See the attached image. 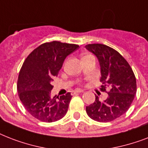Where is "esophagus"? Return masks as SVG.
Masks as SVG:
<instances>
[{"mask_svg": "<svg viewBox=\"0 0 148 148\" xmlns=\"http://www.w3.org/2000/svg\"><path fill=\"white\" fill-rule=\"evenodd\" d=\"M84 90H81V89H77L74 91V94H77V93H83Z\"/></svg>", "mask_w": 148, "mask_h": 148, "instance_id": "1", "label": "esophagus"}]
</instances>
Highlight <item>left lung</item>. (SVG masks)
<instances>
[{
	"label": "left lung",
	"instance_id": "obj_1",
	"mask_svg": "<svg viewBox=\"0 0 148 148\" xmlns=\"http://www.w3.org/2000/svg\"><path fill=\"white\" fill-rule=\"evenodd\" d=\"M85 47L97 56L101 66L100 90L107 92L105 101H95L86 107V112L91 119L109 122L127 112L133 102L137 91L136 77L128 62L116 50L102 44H90Z\"/></svg>",
	"mask_w": 148,
	"mask_h": 148
}]
</instances>
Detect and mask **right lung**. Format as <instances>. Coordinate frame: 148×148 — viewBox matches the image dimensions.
<instances>
[{
	"label": "right lung",
	"instance_id": "add662e5",
	"mask_svg": "<svg viewBox=\"0 0 148 148\" xmlns=\"http://www.w3.org/2000/svg\"><path fill=\"white\" fill-rule=\"evenodd\" d=\"M78 47L77 45L56 40L44 43L23 63L17 79L18 96L25 109L40 121H56L67 114L71 93L52 97L51 82L58 76L66 57Z\"/></svg>",
	"mask_w": 148,
	"mask_h": 148
}]
</instances>
